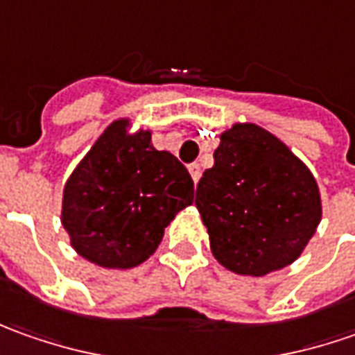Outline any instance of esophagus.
Returning <instances> with one entry per match:
<instances>
[{
    "label": "esophagus",
    "instance_id": "esophagus-1",
    "mask_svg": "<svg viewBox=\"0 0 355 355\" xmlns=\"http://www.w3.org/2000/svg\"><path fill=\"white\" fill-rule=\"evenodd\" d=\"M189 173H190V177H192V180H194V182H198V180H200L202 168H200V165H198V163H192V165L189 166Z\"/></svg>",
    "mask_w": 355,
    "mask_h": 355
}]
</instances>
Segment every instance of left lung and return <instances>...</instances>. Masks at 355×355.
I'll return each instance as SVG.
<instances>
[{
    "label": "left lung",
    "instance_id": "8db88e82",
    "mask_svg": "<svg viewBox=\"0 0 355 355\" xmlns=\"http://www.w3.org/2000/svg\"><path fill=\"white\" fill-rule=\"evenodd\" d=\"M196 208L216 261L263 277L295 263L322 220L318 182L283 141L251 121L220 133Z\"/></svg>",
    "mask_w": 355,
    "mask_h": 355
}]
</instances>
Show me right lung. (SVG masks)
Masks as SVG:
<instances>
[{
	"label": "right lung",
	"mask_w": 355,
	"mask_h": 355,
	"mask_svg": "<svg viewBox=\"0 0 355 355\" xmlns=\"http://www.w3.org/2000/svg\"><path fill=\"white\" fill-rule=\"evenodd\" d=\"M151 129L117 117L64 182L60 222L70 245L104 269H131L159 248L165 227L194 200L189 171L155 149Z\"/></svg>",
	"instance_id": "obj_1"
}]
</instances>
